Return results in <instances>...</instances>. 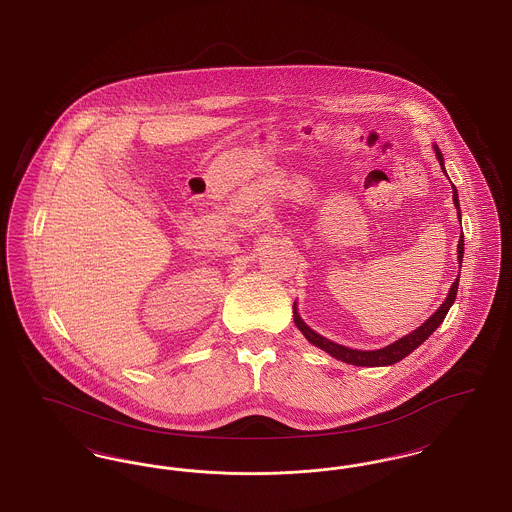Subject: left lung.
I'll return each instance as SVG.
<instances>
[{"label":"left lung","mask_w":512,"mask_h":512,"mask_svg":"<svg viewBox=\"0 0 512 512\" xmlns=\"http://www.w3.org/2000/svg\"><path fill=\"white\" fill-rule=\"evenodd\" d=\"M435 151H437V158H439V162H441V166H443V156H441V152H439L437 147H435ZM443 170H445V168H443ZM452 201H454V207L458 209V218H460V207H458V193H456V189H452ZM462 255H464V236H460V241H458V263H460V267H462ZM458 278H460V276H458ZM458 278L452 282L447 300L441 303V307L421 325L420 329H416V331L402 336L400 340L392 342L391 346L381 348V350L363 352V350H352V348L334 344L329 338H325V336L311 331V329L301 321L300 315H298V311H296V305H294V321H296V327L303 332V336H305L311 344H315L317 348L325 350L327 354H331L332 358H336V360L346 361V363H352V365H363V367H365V365H367V367L392 365V363H396V361L404 360L408 354H412L423 340H427V338L431 336V332L437 331V327L443 323L445 315L449 313L452 303L456 300Z\"/></svg>","instance_id":"left-lung-1"}]
</instances>
